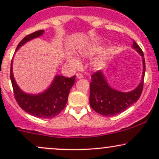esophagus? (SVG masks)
<instances>
[{"instance_id": "esophagus-1", "label": "esophagus", "mask_w": 159, "mask_h": 159, "mask_svg": "<svg viewBox=\"0 0 159 159\" xmlns=\"http://www.w3.org/2000/svg\"><path fill=\"white\" fill-rule=\"evenodd\" d=\"M76 77H77V78H84V75L81 73H77L76 74Z\"/></svg>"}]
</instances>
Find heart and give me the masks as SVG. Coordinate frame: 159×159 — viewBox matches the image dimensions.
Instances as JSON below:
<instances>
[{
    "instance_id": "1",
    "label": "heart",
    "mask_w": 159,
    "mask_h": 159,
    "mask_svg": "<svg viewBox=\"0 0 159 159\" xmlns=\"http://www.w3.org/2000/svg\"><path fill=\"white\" fill-rule=\"evenodd\" d=\"M81 54L84 56H91L93 55V51H84V52H82L81 53ZM68 61L73 66H78V60L76 59V58L73 57H69Z\"/></svg>"
}]
</instances>
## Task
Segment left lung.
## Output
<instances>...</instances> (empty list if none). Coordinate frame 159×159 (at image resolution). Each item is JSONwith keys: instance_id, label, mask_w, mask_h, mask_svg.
<instances>
[{"instance_id": "obj_1", "label": "left lung", "mask_w": 159, "mask_h": 159, "mask_svg": "<svg viewBox=\"0 0 159 159\" xmlns=\"http://www.w3.org/2000/svg\"><path fill=\"white\" fill-rule=\"evenodd\" d=\"M132 48L135 49L143 60V75L139 85L130 92H121L112 88L107 83L102 71L98 70L91 76L90 84V105L98 114L111 116L122 113L139 99L143 87L145 60L143 53L134 41Z\"/></svg>"}]
</instances>
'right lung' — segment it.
I'll return each instance as SVG.
<instances>
[{"instance_id": "obj_1", "label": "right lung", "mask_w": 159, "mask_h": 159, "mask_svg": "<svg viewBox=\"0 0 159 159\" xmlns=\"http://www.w3.org/2000/svg\"><path fill=\"white\" fill-rule=\"evenodd\" d=\"M43 33L44 30H40L25 36L19 43L16 52L27 42L39 37ZM10 79L14 96L19 106L32 116L47 119L54 117L64 109L68 101L69 91L75 83V75L72 78L56 75L51 85L43 93L38 94L26 93L19 88L14 78L12 60Z\"/></svg>"}]
</instances>
